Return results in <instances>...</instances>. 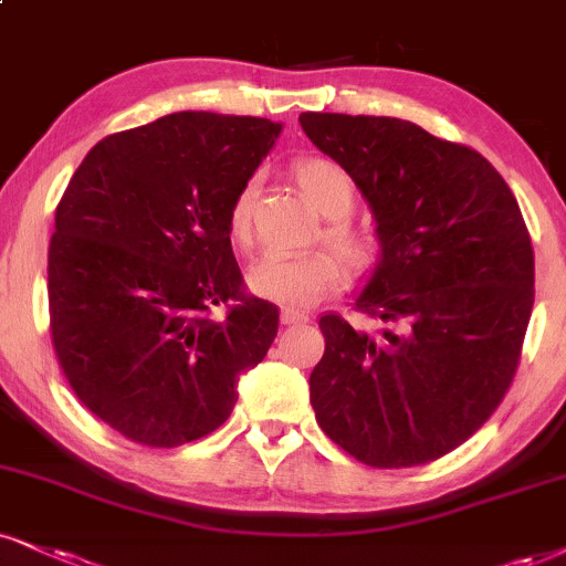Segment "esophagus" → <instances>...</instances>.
Masks as SVG:
<instances>
[{
    "label": "esophagus",
    "instance_id": "1",
    "mask_svg": "<svg viewBox=\"0 0 566 566\" xmlns=\"http://www.w3.org/2000/svg\"><path fill=\"white\" fill-rule=\"evenodd\" d=\"M281 323H283V325H302V323H310V312L294 310V306H285V310L281 312Z\"/></svg>",
    "mask_w": 566,
    "mask_h": 566
}]
</instances>
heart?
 Instances as JSON below:
<instances>
[{"label": "heart", "instance_id": "b5f03b06", "mask_svg": "<svg viewBox=\"0 0 566 566\" xmlns=\"http://www.w3.org/2000/svg\"><path fill=\"white\" fill-rule=\"evenodd\" d=\"M294 178L312 207L327 226L323 239L338 251L352 270L367 268L373 260V243L344 220L354 209V180L333 159L310 157L296 163ZM256 184L249 180L239 188L228 207V235L239 247H249L254 235ZM331 249L304 251V254H262L247 272V285L254 296L283 306H310L344 283V264Z\"/></svg>", "mask_w": 566, "mask_h": 566}]
</instances>
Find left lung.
<instances>
[{
	"mask_svg": "<svg viewBox=\"0 0 566 566\" xmlns=\"http://www.w3.org/2000/svg\"><path fill=\"white\" fill-rule=\"evenodd\" d=\"M310 142L367 199L380 256L357 310L380 333L319 317L317 424L378 470L436 462L496 411L535 298L533 243L512 188L480 151L399 117L302 113Z\"/></svg>",
	"mask_w": 566,
	"mask_h": 566,
	"instance_id": "left-lung-1",
	"label": "left lung"
}]
</instances>
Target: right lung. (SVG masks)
Returning a JSON list of instances; mask_svg holds the SVG:
<instances>
[{
  "label": "right lung",
  "instance_id": "add662e5",
  "mask_svg": "<svg viewBox=\"0 0 566 566\" xmlns=\"http://www.w3.org/2000/svg\"><path fill=\"white\" fill-rule=\"evenodd\" d=\"M281 128L165 115L102 138L62 193L46 270L52 344L83 407L128 441L176 449L218 430L239 375L277 336V306L243 294L228 207Z\"/></svg>",
  "mask_w": 566,
  "mask_h": 566
}]
</instances>
